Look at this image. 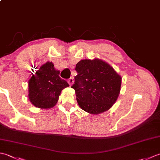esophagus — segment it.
Listing matches in <instances>:
<instances>
[{
  "label": "esophagus",
  "mask_w": 160,
  "mask_h": 160,
  "mask_svg": "<svg viewBox=\"0 0 160 160\" xmlns=\"http://www.w3.org/2000/svg\"><path fill=\"white\" fill-rule=\"evenodd\" d=\"M73 82H74V80H73V78H70L68 80V83L69 84V85H70V86L72 85V84H73Z\"/></svg>",
  "instance_id": "obj_1"
}]
</instances>
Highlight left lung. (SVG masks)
Masks as SVG:
<instances>
[{
  "label": "left lung",
  "mask_w": 160,
  "mask_h": 160,
  "mask_svg": "<svg viewBox=\"0 0 160 160\" xmlns=\"http://www.w3.org/2000/svg\"><path fill=\"white\" fill-rule=\"evenodd\" d=\"M76 71L78 75L71 88L80 107L93 115L110 109L120 92V75L109 64L98 58L80 60Z\"/></svg>",
  "instance_id": "1"
}]
</instances>
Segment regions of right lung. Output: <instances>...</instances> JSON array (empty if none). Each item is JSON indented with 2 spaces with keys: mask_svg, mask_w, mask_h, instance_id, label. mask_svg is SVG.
Segmentation results:
<instances>
[{
  "mask_svg": "<svg viewBox=\"0 0 160 160\" xmlns=\"http://www.w3.org/2000/svg\"><path fill=\"white\" fill-rule=\"evenodd\" d=\"M60 71L52 62H47L29 80V99L36 107L44 109L53 108L58 101L61 91L69 87L60 77Z\"/></svg>",
  "mask_w": 160,
  "mask_h": 160,
  "instance_id": "right-lung-1",
  "label": "right lung"
}]
</instances>
